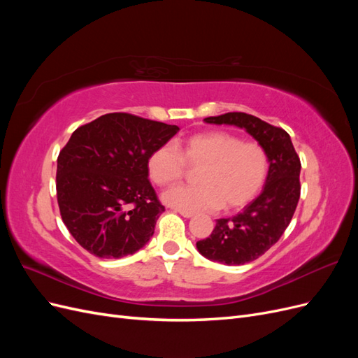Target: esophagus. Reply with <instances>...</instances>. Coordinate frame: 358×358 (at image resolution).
I'll list each match as a JSON object with an SVG mask.
<instances>
[{
  "instance_id": "1",
  "label": "esophagus",
  "mask_w": 358,
  "mask_h": 358,
  "mask_svg": "<svg viewBox=\"0 0 358 358\" xmlns=\"http://www.w3.org/2000/svg\"><path fill=\"white\" fill-rule=\"evenodd\" d=\"M175 212H178L179 215H182L183 218H192L194 212H188V210H182V209H175Z\"/></svg>"
}]
</instances>
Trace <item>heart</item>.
I'll return each instance as SVG.
<instances>
[{
	"label": "heart",
	"instance_id": "heart-1",
	"mask_svg": "<svg viewBox=\"0 0 358 358\" xmlns=\"http://www.w3.org/2000/svg\"><path fill=\"white\" fill-rule=\"evenodd\" d=\"M185 162L201 166L194 178L197 185L176 187L162 199L188 212L241 209L258 196L268 173V155L259 143L227 131H206L182 140L178 148H155L148 158L149 176L158 187H170L182 179Z\"/></svg>",
	"mask_w": 358,
	"mask_h": 358
}]
</instances>
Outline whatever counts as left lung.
<instances>
[{
    "label": "left lung",
    "mask_w": 358,
    "mask_h": 358,
    "mask_svg": "<svg viewBox=\"0 0 358 358\" xmlns=\"http://www.w3.org/2000/svg\"><path fill=\"white\" fill-rule=\"evenodd\" d=\"M203 121L245 129L268 155V173L262 194L241 213L216 220L212 234L197 242L199 252L210 262L242 266L272 248L291 222L300 199V159L285 129L257 116L230 112Z\"/></svg>",
    "instance_id": "left-lung-1"
}]
</instances>
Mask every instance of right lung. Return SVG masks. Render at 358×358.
Segmentation results:
<instances>
[{
	"label": "right lung",
	"mask_w": 358,
	"mask_h": 358,
	"mask_svg": "<svg viewBox=\"0 0 358 358\" xmlns=\"http://www.w3.org/2000/svg\"><path fill=\"white\" fill-rule=\"evenodd\" d=\"M178 131L176 125L107 113L71 134L58 157L57 196L64 224L86 251L121 258L150 241L164 206L148 180V158Z\"/></svg>",
	"instance_id": "1"
}]
</instances>
